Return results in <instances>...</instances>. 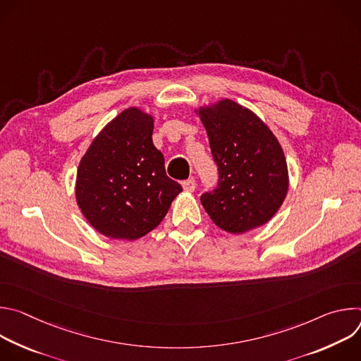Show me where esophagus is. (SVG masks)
<instances>
[{
  "instance_id": "obj_1",
  "label": "esophagus",
  "mask_w": 361,
  "mask_h": 361,
  "mask_svg": "<svg viewBox=\"0 0 361 361\" xmlns=\"http://www.w3.org/2000/svg\"><path fill=\"white\" fill-rule=\"evenodd\" d=\"M183 188L185 191H194L195 190V178H188V180H184L183 181Z\"/></svg>"
}]
</instances>
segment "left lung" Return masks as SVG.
I'll return each instance as SVG.
<instances>
[{
	"label": "left lung",
	"mask_w": 361,
	"mask_h": 361,
	"mask_svg": "<svg viewBox=\"0 0 361 361\" xmlns=\"http://www.w3.org/2000/svg\"><path fill=\"white\" fill-rule=\"evenodd\" d=\"M219 181L201 194L204 210L220 228L241 234L266 224L288 188L284 152L270 128L231 99L201 109Z\"/></svg>",
	"instance_id": "obj_1"
}]
</instances>
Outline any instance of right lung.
I'll use <instances>...</instances> for the list:
<instances>
[{
  "mask_svg": "<svg viewBox=\"0 0 361 361\" xmlns=\"http://www.w3.org/2000/svg\"><path fill=\"white\" fill-rule=\"evenodd\" d=\"M152 118L124 110L94 138L78 171L75 195L88 223L110 238L137 240L156 228L183 187L166 174L152 144Z\"/></svg>",
  "mask_w": 361,
  "mask_h": 361,
  "instance_id": "add662e5",
  "label": "right lung"
}]
</instances>
